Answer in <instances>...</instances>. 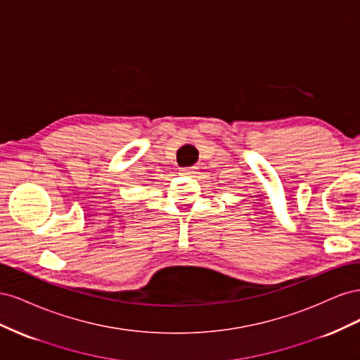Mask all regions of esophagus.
<instances>
[{"label": "esophagus", "mask_w": 360, "mask_h": 360, "mask_svg": "<svg viewBox=\"0 0 360 360\" xmlns=\"http://www.w3.org/2000/svg\"><path fill=\"white\" fill-rule=\"evenodd\" d=\"M197 172V167H184V168H180V174H183V176H192V174Z\"/></svg>", "instance_id": "1"}]
</instances>
